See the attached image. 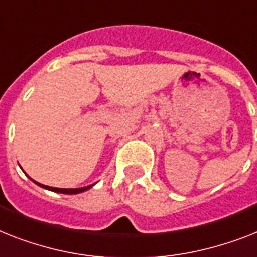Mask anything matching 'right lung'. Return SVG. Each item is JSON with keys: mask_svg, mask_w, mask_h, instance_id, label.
<instances>
[{"mask_svg": "<svg viewBox=\"0 0 257 257\" xmlns=\"http://www.w3.org/2000/svg\"><path fill=\"white\" fill-rule=\"evenodd\" d=\"M31 181H33L34 183H37L38 186L43 187V189L50 190V191H55V193H62V194H79V193H83V191H85V190L91 189V187L93 186V185H89V186L79 187V189H58V187H50V186H46V185H42V183H38L37 181H34V179H31Z\"/></svg>", "mask_w": 257, "mask_h": 257, "instance_id": "right-lung-1", "label": "right lung"}]
</instances>
